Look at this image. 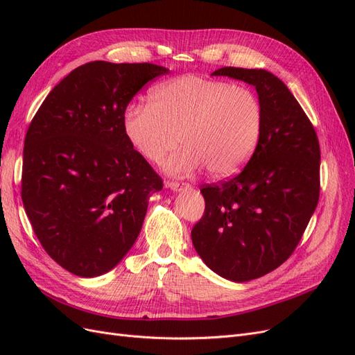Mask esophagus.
<instances>
[{"label": "esophagus", "instance_id": "esophagus-1", "mask_svg": "<svg viewBox=\"0 0 355 355\" xmlns=\"http://www.w3.org/2000/svg\"><path fill=\"white\" fill-rule=\"evenodd\" d=\"M166 188H170L171 191L182 192V191H188L191 189L189 184H179V182H166Z\"/></svg>", "mask_w": 355, "mask_h": 355}]
</instances>
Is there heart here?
I'll return each instance as SVG.
<instances>
[{
  "instance_id": "heart-1",
  "label": "heart",
  "mask_w": 355,
  "mask_h": 355,
  "mask_svg": "<svg viewBox=\"0 0 355 355\" xmlns=\"http://www.w3.org/2000/svg\"><path fill=\"white\" fill-rule=\"evenodd\" d=\"M128 142L151 163H161L178 141L184 148L164 170L187 176L202 166L228 178L250 159L263 132V106L252 89L187 73L149 92V103L132 102L123 114Z\"/></svg>"
}]
</instances>
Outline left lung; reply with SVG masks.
Here are the masks:
<instances>
[{"label":"left lung","mask_w":355,"mask_h":355,"mask_svg":"<svg viewBox=\"0 0 355 355\" xmlns=\"http://www.w3.org/2000/svg\"><path fill=\"white\" fill-rule=\"evenodd\" d=\"M216 77L253 85L263 132L235 178L201 189L204 216L192 244L213 272L244 283L274 271L293 253L320 196V145L287 85L265 69L225 67Z\"/></svg>","instance_id":"1"}]
</instances>
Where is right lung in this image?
Wrapping results in <instances>:
<instances>
[{
  "mask_svg": "<svg viewBox=\"0 0 355 355\" xmlns=\"http://www.w3.org/2000/svg\"><path fill=\"white\" fill-rule=\"evenodd\" d=\"M154 63L89 62L53 89L25 137L22 201L37 239L67 271L106 274L132 249L163 180L128 142L123 114L159 75Z\"/></svg>",
  "mask_w": 355,
  "mask_h": 355,
  "instance_id": "1",
  "label": "right lung"
}]
</instances>
